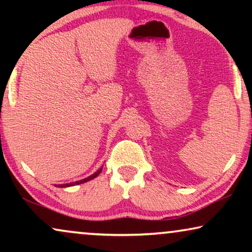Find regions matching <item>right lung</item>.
Instances as JSON below:
<instances>
[{
    "label": "right lung",
    "mask_w": 252,
    "mask_h": 252,
    "mask_svg": "<svg viewBox=\"0 0 252 252\" xmlns=\"http://www.w3.org/2000/svg\"><path fill=\"white\" fill-rule=\"evenodd\" d=\"M102 168H103V166H102V167H99L98 170L96 171L94 174L89 175V177L85 178V179H82V180H79V181H75V182H70V184L56 185V187H60V188H65V187H71V186H75V185H81V184H85V182H87V181H91V180H93V179H94V178L97 177V175H98V174L101 173V172H102Z\"/></svg>",
    "instance_id": "obj_1"
}]
</instances>
